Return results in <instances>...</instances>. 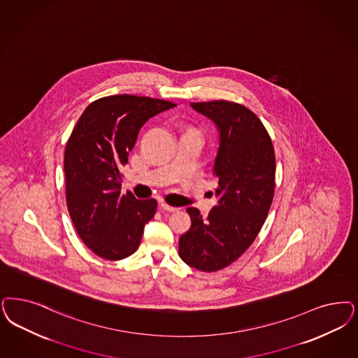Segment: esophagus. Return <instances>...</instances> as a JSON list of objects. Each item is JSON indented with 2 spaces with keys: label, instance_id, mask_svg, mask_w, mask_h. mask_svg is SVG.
Wrapping results in <instances>:
<instances>
[{
  "label": "esophagus",
  "instance_id": "esophagus-1",
  "mask_svg": "<svg viewBox=\"0 0 358 358\" xmlns=\"http://www.w3.org/2000/svg\"><path fill=\"white\" fill-rule=\"evenodd\" d=\"M161 209L165 210V211H171V213H173V211H177L178 210V208H176V206H171V205H168V203H161L160 205Z\"/></svg>",
  "mask_w": 358,
  "mask_h": 358
}]
</instances>
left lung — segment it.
<instances>
[{
  "label": "left lung",
  "mask_w": 358,
  "mask_h": 358,
  "mask_svg": "<svg viewBox=\"0 0 358 358\" xmlns=\"http://www.w3.org/2000/svg\"><path fill=\"white\" fill-rule=\"evenodd\" d=\"M220 132L213 176L217 206L202 217L187 208L192 226L180 236L178 254L199 271L222 270L238 259L259 234L275 190V152L259 117L227 100L190 103Z\"/></svg>",
  "instance_id": "obj_1"
}]
</instances>
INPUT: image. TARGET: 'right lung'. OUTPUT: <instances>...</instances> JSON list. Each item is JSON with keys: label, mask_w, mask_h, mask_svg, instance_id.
<instances>
[{"label": "right lung", "mask_w": 358, "mask_h": 358, "mask_svg": "<svg viewBox=\"0 0 358 358\" xmlns=\"http://www.w3.org/2000/svg\"><path fill=\"white\" fill-rule=\"evenodd\" d=\"M174 106L127 94L98 99L82 113L66 144L67 209L83 243L103 259L132 255L145 223L155 217V198L120 194L123 166L140 128Z\"/></svg>", "instance_id": "right-lung-1"}]
</instances>
